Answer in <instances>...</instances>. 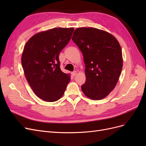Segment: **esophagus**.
Listing matches in <instances>:
<instances>
[{
    "instance_id": "34e87169",
    "label": "esophagus",
    "mask_w": 146,
    "mask_h": 146,
    "mask_svg": "<svg viewBox=\"0 0 146 146\" xmlns=\"http://www.w3.org/2000/svg\"><path fill=\"white\" fill-rule=\"evenodd\" d=\"M76 74H77V71H74L73 72H72V76L73 77L76 76Z\"/></svg>"
}]
</instances>
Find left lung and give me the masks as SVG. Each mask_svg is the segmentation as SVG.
Instances as JSON below:
<instances>
[{
    "instance_id": "left-lung-1",
    "label": "left lung",
    "mask_w": 146,
    "mask_h": 146,
    "mask_svg": "<svg viewBox=\"0 0 146 146\" xmlns=\"http://www.w3.org/2000/svg\"><path fill=\"white\" fill-rule=\"evenodd\" d=\"M72 39L82 52L85 64L83 92L91 99L105 98L116 85L122 69L119 42L109 33L92 27L77 28Z\"/></svg>"
}]
</instances>
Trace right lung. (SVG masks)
Masks as SVG:
<instances>
[{
    "label": "right lung",
    "instance_id": "right-lung-1",
    "mask_svg": "<svg viewBox=\"0 0 146 146\" xmlns=\"http://www.w3.org/2000/svg\"><path fill=\"white\" fill-rule=\"evenodd\" d=\"M74 28H54L35 35L25 44L21 63L34 93L55 102L64 94L70 75L61 71L59 55L71 38Z\"/></svg>",
    "mask_w": 146,
    "mask_h": 146
}]
</instances>
